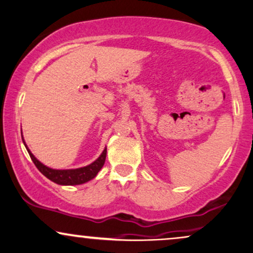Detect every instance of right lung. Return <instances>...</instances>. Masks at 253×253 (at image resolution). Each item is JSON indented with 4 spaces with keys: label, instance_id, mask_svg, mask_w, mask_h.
Returning a JSON list of instances; mask_svg holds the SVG:
<instances>
[{
    "label": "right lung",
    "instance_id": "1",
    "mask_svg": "<svg viewBox=\"0 0 253 253\" xmlns=\"http://www.w3.org/2000/svg\"><path fill=\"white\" fill-rule=\"evenodd\" d=\"M27 150L29 152L31 161H33L34 164L36 165L37 169L44 174L46 178L52 180V182L56 184H60V185H79V184L89 182V180H91L93 177H96L98 171L102 169L103 165H104L105 157H107V148H105L104 151L102 152V155L99 156L97 160L93 162V163L88 165V167L70 170H55L43 165L40 161L36 160L35 156L31 154L29 149L27 148Z\"/></svg>",
    "mask_w": 253,
    "mask_h": 253
}]
</instances>
